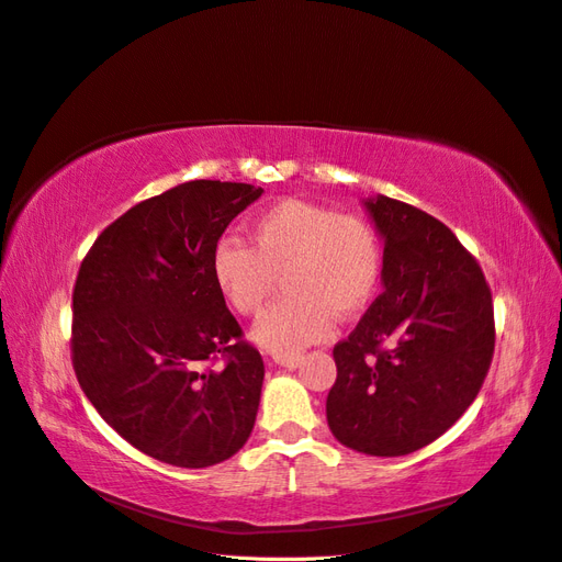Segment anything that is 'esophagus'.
Masks as SVG:
<instances>
[{"instance_id":"obj_1","label":"esophagus","mask_w":562,"mask_h":562,"mask_svg":"<svg viewBox=\"0 0 562 562\" xmlns=\"http://www.w3.org/2000/svg\"><path fill=\"white\" fill-rule=\"evenodd\" d=\"M274 363L293 370L302 363V353H274Z\"/></svg>"}]
</instances>
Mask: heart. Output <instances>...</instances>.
Instances as JSON below:
<instances>
[{"instance_id": "heart-1", "label": "heart", "mask_w": 562, "mask_h": 562, "mask_svg": "<svg viewBox=\"0 0 562 562\" xmlns=\"http://www.w3.org/2000/svg\"><path fill=\"white\" fill-rule=\"evenodd\" d=\"M283 277V293L260 316L252 339L267 351L297 353L333 335L335 316H359L375 300L382 244L368 220L307 199H281L250 223V246L223 236L211 250L217 293L255 316Z\"/></svg>"}]
</instances>
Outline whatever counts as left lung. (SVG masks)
<instances>
[{"mask_svg":"<svg viewBox=\"0 0 562 562\" xmlns=\"http://www.w3.org/2000/svg\"><path fill=\"white\" fill-rule=\"evenodd\" d=\"M384 239V293L333 349L326 401L339 443L375 457L434 443L479 396L495 353V310L481 265L411 203L366 201Z\"/></svg>","mask_w":562,"mask_h":562,"instance_id":"obj_1","label":"left lung"}]
</instances>
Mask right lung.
<instances>
[{
	"label": "right lung",
	"instance_id": "right-lung-1",
	"mask_svg": "<svg viewBox=\"0 0 562 562\" xmlns=\"http://www.w3.org/2000/svg\"><path fill=\"white\" fill-rule=\"evenodd\" d=\"M262 194L192 180L135 203L81 260L72 368L110 427L159 462L203 469L248 440L265 363L211 279V250Z\"/></svg>",
	"mask_w": 562,
	"mask_h": 562
}]
</instances>
